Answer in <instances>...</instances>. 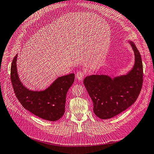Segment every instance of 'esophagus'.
Segmentation results:
<instances>
[{
    "label": "esophagus",
    "mask_w": 154,
    "mask_h": 154,
    "mask_svg": "<svg viewBox=\"0 0 154 154\" xmlns=\"http://www.w3.org/2000/svg\"><path fill=\"white\" fill-rule=\"evenodd\" d=\"M85 74H86V73H85L84 72H83V71H78V72H77L76 74V79L79 80H82L84 78Z\"/></svg>",
    "instance_id": "34e87169"
}]
</instances>
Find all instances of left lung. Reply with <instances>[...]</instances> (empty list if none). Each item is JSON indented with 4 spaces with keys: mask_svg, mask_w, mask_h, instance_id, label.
<instances>
[{
    "mask_svg": "<svg viewBox=\"0 0 154 154\" xmlns=\"http://www.w3.org/2000/svg\"><path fill=\"white\" fill-rule=\"evenodd\" d=\"M135 54V64L126 75L111 78L106 75H91L84 80L85 87L94 103V112L101 119H111L134 103L143 84L141 55L130 41Z\"/></svg>",
    "mask_w": 154,
    "mask_h": 154,
    "instance_id": "8db88e82",
    "label": "left lung"
}]
</instances>
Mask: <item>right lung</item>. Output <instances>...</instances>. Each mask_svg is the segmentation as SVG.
Instances as JSON below:
<instances>
[{"mask_svg": "<svg viewBox=\"0 0 154 154\" xmlns=\"http://www.w3.org/2000/svg\"><path fill=\"white\" fill-rule=\"evenodd\" d=\"M17 56L14 58L10 69V79L18 101L26 110L49 121H56L63 117L65 110L66 96L74 82V74L59 77L44 91H32L20 82L16 68Z\"/></svg>", "mask_w": 154, "mask_h": 154, "instance_id": "1", "label": "right lung"}]
</instances>
